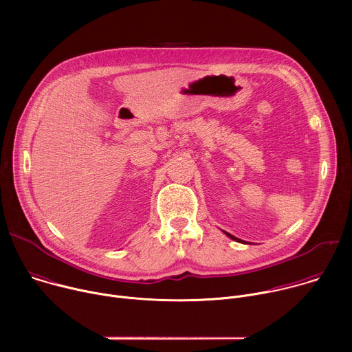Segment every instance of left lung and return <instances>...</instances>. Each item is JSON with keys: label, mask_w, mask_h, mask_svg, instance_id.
<instances>
[{"label": "left lung", "mask_w": 352, "mask_h": 352, "mask_svg": "<svg viewBox=\"0 0 352 352\" xmlns=\"http://www.w3.org/2000/svg\"><path fill=\"white\" fill-rule=\"evenodd\" d=\"M224 232H226V234H227V235H228V236H230V238H231V239H234V241H236V242H245V241H242V239H239V238H236V236H235V235H232V234H230V232H227V231H224Z\"/></svg>", "instance_id": "obj_1"}]
</instances>
